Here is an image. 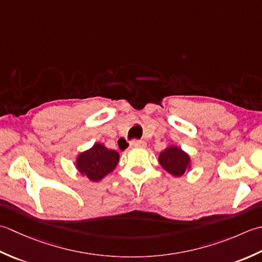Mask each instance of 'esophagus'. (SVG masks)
Here are the masks:
<instances>
[{"instance_id": "1", "label": "esophagus", "mask_w": 262, "mask_h": 262, "mask_svg": "<svg viewBox=\"0 0 262 262\" xmlns=\"http://www.w3.org/2000/svg\"><path fill=\"white\" fill-rule=\"evenodd\" d=\"M146 142L143 141H132L130 142V148H145Z\"/></svg>"}]
</instances>
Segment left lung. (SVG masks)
Masks as SVG:
<instances>
[{
	"label": "left lung",
	"mask_w": 262,
	"mask_h": 262,
	"mask_svg": "<svg viewBox=\"0 0 262 262\" xmlns=\"http://www.w3.org/2000/svg\"><path fill=\"white\" fill-rule=\"evenodd\" d=\"M158 162L168 174L181 178L191 168V157L178 146H168L159 154Z\"/></svg>",
	"instance_id": "left-lung-1"
}]
</instances>
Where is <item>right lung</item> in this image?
Masks as SVG:
<instances>
[{"mask_svg": "<svg viewBox=\"0 0 262 262\" xmlns=\"http://www.w3.org/2000/svg\"><path fill=\"white\" fill-rule=\"evenodd\" d=\"M119 161V152L106 148L103 143L96 142L92 148L78 155L76 168L92 182H99L113 172Z\"/></svg>", "mask_w": 262, "mask_h": 262, "instance_id": "add662e5", "label": "right lung"}]
</instances>
